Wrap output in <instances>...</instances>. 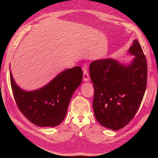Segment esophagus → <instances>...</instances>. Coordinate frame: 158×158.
<instances>
[{
	"label": "esophagus",
	"mask_w": 158,
	"mask_h": 158,
	"mask_svg": "<svg viewBox=\"0 0 158 158\" xmlns=\"http://www.w3.org/2000/svg\"><path fill=\"white\" fill-rule=\"evenodd\" d=\"M83 81L85 82L89 81V76L86 67H84L83 69Z\"/></svg>",
	"instance_id": "esophagus-1"
}]
</instances>
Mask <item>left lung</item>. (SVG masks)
Here are the masks:
<instances>
[{
	"instance_id": "left-lung-1",
	"label": "left lung",
	"mask_w": 158,
	"mask_h": 158,
	"mask_svg": "<svg viewBox=\"0 0 158 158\" xmlns=\"http://www.w3.org/2000/svg\"><path fill=\"white\" fill-rule=\"evenodd\" d=\"M128 53L134 56L129 63L106 58L95 60L89 66L95 118L100 124L114 131L124 127L134 118L147 85V62L137 39Z\"/></svg>"
}]
</instances>
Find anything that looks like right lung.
I'll return each mask as SVG.
<instances>
[{
	"label": "right lung",
	"instance_id": "right-lung-1",
	"mask_svg": "<svg viewBox=\"0 0 158 158\" xmlns=\"http://www.w3.org/2000/svg\"><path fill=\"white\" fill-rule=\"evenodd\" d=\"M82 76V69L76 66L62 71L39 89L26 91L15 82L10 69L11 87L19 109L29 121L39 127H55L63 121Z\"/></svg>",
	"mask_w": 158,
	"mask_h": 158
}]
</instances>
